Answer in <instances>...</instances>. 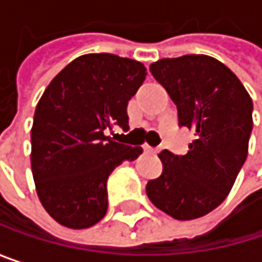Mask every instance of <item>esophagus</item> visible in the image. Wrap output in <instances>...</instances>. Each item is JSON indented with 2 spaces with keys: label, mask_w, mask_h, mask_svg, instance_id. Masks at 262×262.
<instances>
[{
  "label": "esophagus",
  "mask_w": 262,
  "mask_h": 262,
  "mask_svg": "<svg viewBox=\"0 0 262 262\" xmlns=\"http://www.w3.org/2000/svg\"><path fill=\"white\" fill-rule=\"evenodd\" d=\"M144 151H145V153L156 155V153H159V148H153V147H150V145H144Z\"/></svg>",
  "instance_id": "1"
}]
</instances>
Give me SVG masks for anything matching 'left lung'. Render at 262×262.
<instances>
[{"instance_id": "left-lung-1", "label": "left lung", "mask_w": 262, "mask_h": 262, "mask_svg": "<svg viewBox=\"0 0 262 262\" xmlns=\"http://www.w3.org/2000/svg\"><path fill=\"white\" fill-rule=\"evenodd\" d=\"M178 107L179 126L195 139L186 155L159 153L164 170L148 181L151 203L176 220H192L215 209L232 189L247 158L252 98L235 74L205 54L161 59L150 65Z\"/></svg>"}]
</instances>
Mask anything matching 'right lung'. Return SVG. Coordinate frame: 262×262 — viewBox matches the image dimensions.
Listing matches in <instances>:
<instances>
[{
	"instance_id": "right-lung-1",
	"label": "right lung",
	"mask_w": 262,
	"mask_h": 262,
	"mask_svg": "<svg viewBox=\"0 0 262 262\" xmlns=\"http://www.w3.org/2000/svg\"><path fill=\"white\" fill-rule=\"evenodd\" d=\"M145 67L109 53L68 63L42 94L31 127V171L39 200L60 225L86 229L107 212V178L141 147L106 136L129 127L127 104Z\"/></svg>"
}]
</instances>
